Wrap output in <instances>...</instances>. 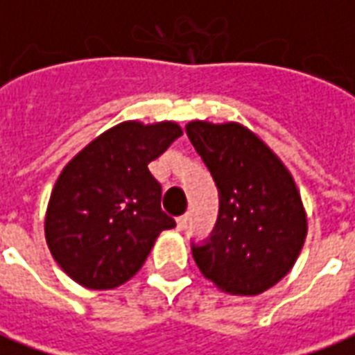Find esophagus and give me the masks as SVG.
Here are the masks:
<instances>
[{
	"label": "esophagus",
	"instance_id": "esophagus-1",
	"mask_svg": "<svg viewBox=\"0 0 355 355\" xmlns=\"http://www.w3.org/2000/svg\"><path fill=\"white\" fill-rule=\"evenodd\" d=\"M186 224H188V215H182L177 218V230H184Z\"/></svg>",
	"mask_w": 355,
	"mask_h": 355
}]
</instances>
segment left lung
<instances>
[{
    "label": "left lung",
    "mask_w": 355,
    "mask_h": 355,
    "mask_svg": "<svg viewBox=\"0 0 355 355\" xmlns=\"http://www.w3.org/2000/svg\"><path fill=\"white\" fill-rule=\"evenodd\" d=\"M186 135L218 188L209 239L192 243L201 274L230 295H261L287 275L308 223L297 184L282 159L239 123L190 121Z\"/></svg>",
    "instance_id": "left-lung-1"
}]
</instances>
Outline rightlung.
Masks as SVG:
<instances>
[{
    "instance_id": "right-lung-1",
    "label": "right lung",
    "mask_w": 355,
    "mask_h": 355,
    "mask_svg": "<svg viewBox=\"0 0 355 355\" xmlns=\"http://www.w3.org/2000/svg\"><path fill=\"white\" fill-rule=\"evenodd\" d=\"M182 135L173 121H123L66 165L51 192L45 239L53 259L87 289H114L139 272L175 220L148 163Z\"/></svg>"
}]
</instances>
